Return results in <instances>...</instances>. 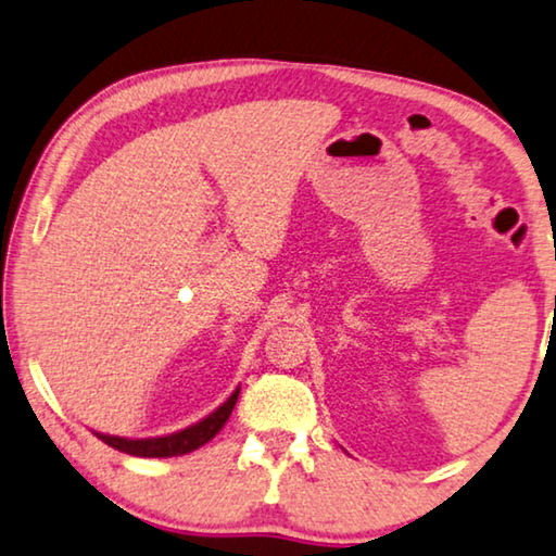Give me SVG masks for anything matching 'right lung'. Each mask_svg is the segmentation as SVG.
<instances>
[{"mask_svg": "<svg viewBox=\"0 0 556 556\" xmlns=\"http://www.w3.org/2000/svg\"><path fill=\"white\" fill-rule=\"evenodd\" d=\"M237 395H240V389H235V393L227 399L217 410L210 413L202 420H198L195 426L182 428L178 433L170 435H157V438H118V435H105V433H96V438L103 440L105 445L116 447L121 453L136 455V457H173V455H185L198 451L200 445H205L207 440H213L223 426L230 418V413L237 403Z\"/></svg>", "mask_w": 556, "mask_h": 556, "instance_id": "1", "label": "right lung"}]
</instances>
